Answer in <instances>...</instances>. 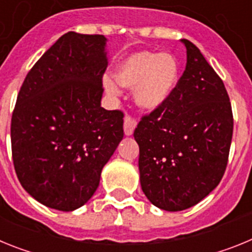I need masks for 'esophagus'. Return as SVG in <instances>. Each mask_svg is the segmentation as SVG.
Instances as JSON below:
<instances>
[{
	"instance_id": "34e87169",
	"label": "esophagus",
	"mask_w": 252,
	"mask_h": 252,
	"mask_svg": "<svg viewBox=\"0 0 252 252\" xmlns=\"http://www.w3.org/2000/svg\"><path fill=\"white\" fill-rule=\"evenodd\" d=\"M136 120L132 119L131 116H126L125 117V121H124V130H125V135H127V136H130V135H132L133 133V130H135V127H136Z\"/></svg>"
}]
</instances>
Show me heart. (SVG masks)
<instances>
[{"mask_svg": "<svg viewBox=\"0 0 252 252\" xmlns=\"http://www.w3.org/2000/svg\"><path fill=\"white\" fill-rule=\"evenodd\" d=\"M180 65L173 54L141 51L124 60L116 70V79L103 78L104 90L119 95L121 86L133 87L135 98L145 108H157L170 97L179 81Z\"/></svg>", "mask_w": 252, "mask_h": 252, "instance_id": "1", "label": "heart"}]
</instances>
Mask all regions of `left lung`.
Wrapping results in <instances>:
<instances>
[{
	"mask_svg": "<svg viewBox=\"0 0 252 252\" xmlns=\"http://www.w3.org/2000/svg\"><path fill=\"white\" fill-rule=\"evenodd\" d=\"M182 43L187 65L175 90L133 131L142 192L169 212L195 206L220 184L233 132L223 82L194 44Z\"/></svg>",
	"mask_w": 252,
	"mask_h": 252,
	"instance_id": "1",
	"label": "left lung"
}]
</instances>
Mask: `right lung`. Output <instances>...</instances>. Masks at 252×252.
I'll list each match as a JSON object with an SVG mask.
<instances>
[{
	"label": "right lung",
	"instance_id": "right-lung-1",
	"mask_svg": "<svg viewBox=\"0 0 252 252\" xmlns=\"http://www.w3.org/2000/svg\"><path fill=\"white\" fill-rule=\"evenodd\" d=\"M103 35L69 31L30 69L11 119L15 171L26 192L74 211L98 188L102 168L124 137V113L101 107Z\"/></svg>",
	"mask_w": 252,
	"mask_h": 252
}]
</instances>
